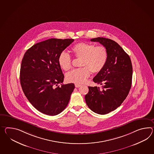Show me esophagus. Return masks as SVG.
Here are the masks:
<instances>
[{
  "label": "esophagus",
  "instance_id": "esophagus-1",
  "mask_svg": "<svg viewBox=\"0 0 154 154\" xmlns=\"http://www.w3.org/2000/svg\"><path fill=\"white\" fill-rule=\"evenodd\" d=\"M81 86V85H79V84H75V87L76 88H79V87Z\"/></svg>",
  "mask_w": 154,
  "mask_h": 154
}]
</instances>
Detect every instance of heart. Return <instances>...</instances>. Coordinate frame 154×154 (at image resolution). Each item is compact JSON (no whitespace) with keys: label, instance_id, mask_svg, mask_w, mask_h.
<instances>
[{"label":"heart","instance_id":"1","mask_svg":"<svg viewBox=\"0 0 154 154\" xmlns=\"http://www.w3.org/2000/svg\"><path fill=\"white\" fill-rule=\"evenodd\" d=\"M72 52L76 58H81L80 68L68 72L66 76L68 82L83 83L90 75V72L97 73L105 67L109 57L107 48L103 45H96L86 42H79L73 45ZM58 62L60 68L68 71L72 68L71 57L67 53H61Z\"/></svg>","mask_w":154,"mask_h":154}]
</instances>
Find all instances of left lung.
Listing matches in <instances>:
<instances>
[{"label":"left lung","instance_id":"8db88e82","mask_svg":"<svg viewBox=\"0 0 154 154\" xmlns=\"http://www.w3.org/2000/svg\"><path fill=\"white\" fill-rule=\"evenodd\" d=\"M105 46L109 53L107 63L93 79L94 82L103 85L102 89L88 87L85 101L90 109L100 115H105L119 107L130 90L132 66L130 58L116 42L103 37L91 39Z\"/></svg>","mask_w":154,"mask_h":154}]
</instances>
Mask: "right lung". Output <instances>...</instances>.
Wrapping results in <instances>:
<instances>
[{
	"mask_svg": "<svg viewBox=\"0 0 154 154\" xmlns=\"http://www.w3.org/2000/svg\"><path fill=\"white\" fill-rule=\"evenodd\" d=\"M73 39L51 38L31 47L23 58L20 81L23 91L38 111L55 116L67 107L73 83L62 85L64 75L58 62L61 53ZM60 83L61 87H57Z\"/></svg>",
	"mask_w": 154,
	"mask_h": 154,
	"instance_id": "1",
	"label": "right lung"
}]
</instances>
